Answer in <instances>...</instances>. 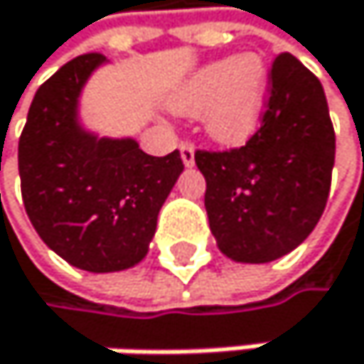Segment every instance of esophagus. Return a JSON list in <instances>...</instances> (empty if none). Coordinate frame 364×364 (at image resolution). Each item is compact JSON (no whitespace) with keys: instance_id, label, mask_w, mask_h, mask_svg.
<instances>
[{"instance_id":"esophagus-1","label":"esophagus","mask_w":364,"mask_h":364,"mask_svg":"<svg viewBox=\"0 0 364 364\" xmlns=\"http://www.w3.org/2000/svg\"><path fill=\"white\" fill-rule=\"evenodd\" d=\"M178 152H181V159H183L186 166H194V146L190 141H181Z\"/></svg>"}]
</instances>
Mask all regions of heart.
I'll use <instances>...</instances> for the list:
<instances>
[{"instance_id":"obj_1","label":"heart","mask_w":364,"mask_h":364,"mask_svg":"<svg viewBox=\"0 0 364 364\" xmlns=\"http://www.w3.org/2000/svg\"><path fill=\"white\" fill-rule=\"evenodd\" d=\"M267 91V65L249 52L200 67L178 89L172 107L186 115L205 113L209 135L225 144H237L255 133Z\"/></svg>"}]
</instances>
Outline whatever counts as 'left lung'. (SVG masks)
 Returning a JSON list of instances; mask_svg holds the SVG:
<instances>
[{"label": "left lung", "mask_w": 364, "mask_h": 364, "mask_svg": "<svg viewBox=\"0 0 364 364\" xmlns=\"http://www.w3.org/2000/svg\"><path fill=\"white\" fill-rule=\"evenodd\" d=\"M259 129L245 146L196 150L218 249L249 264L297 249L323 214L336 137L318 78L282 52L269 72Z\"/></svg>", "instance_id": "1"}]
</instances>
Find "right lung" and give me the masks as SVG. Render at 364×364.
Listing matches in <instances>:
<instances>
[{"mask_svg": "<svg viewBox=\"0 0 364 364\" xmlns=\"http://www.w3.org/2000/svg\"><path fill=\"white\" fill-rule=\"evenodd\" d=\"M100 63L97 52L76 56L38 87L19 137V176L41 240L76 269L111 273L148 253L183 161L178 150L150 157L135 139H97L78 127V95Z\"/></svg>", "mask_w": 364, "mask_h": 364, "instance_id": "right-lung-1", "label": "right lung"}]
</instances>
